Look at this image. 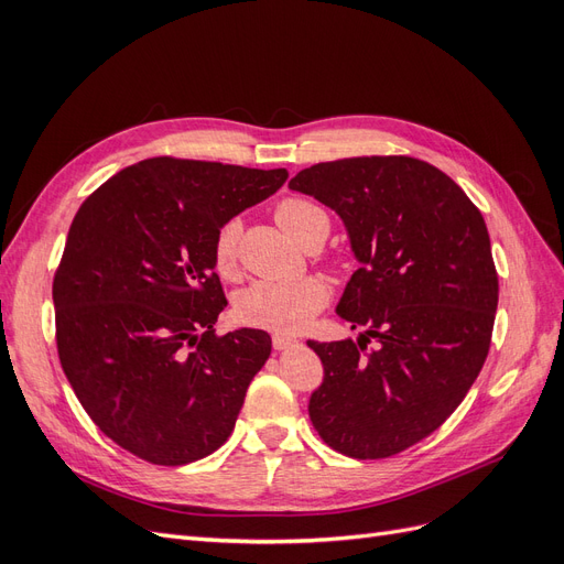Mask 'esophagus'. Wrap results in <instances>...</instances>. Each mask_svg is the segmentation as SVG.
Segmentation results:
<instances>
[{
    "label": "esophagus",
    "mask_w": 564,
    "mask_h": 564,
    "mask_svg": "<svg viewBox=\"0 0 564 564\" xmlns=\"http://www.w3.org/2000/svg\"><path fill=\"white\" fill-rule=\"evenodd\" d=\"M296 346H299V340L292 338V336H284V334H275V336H272V348H275L278 352L292 350V348H296Z\"/></svg>",
    "instance_id": "obj_1"
}]
</instances>
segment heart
I'll use <instances>...</instances> for the list:
<instances>
[{
  "mask_svg": "<svg viewBox=\"0 0 564 564\" xmlns=\"http://www.w3.org/2000/svg\"><path fill=\"white\" fill-rule=\"evenodd\" d=\"M278 224L286 235L305 247L311 232L319 220H327L317 204L286 197L275 209ZM240 240L242 220L228 218L214 235V268L220 278L235 280L240 275ZM329 284L319 278H301L294 282H253L235 296V317L247 327L275 332V334H299L329 305Z\"/></svg>",
  "mask_w": 564,
  "mask_h": 564,
  "instance_id": "b5f03b06",
  "label": "heart"
}]
</instances>
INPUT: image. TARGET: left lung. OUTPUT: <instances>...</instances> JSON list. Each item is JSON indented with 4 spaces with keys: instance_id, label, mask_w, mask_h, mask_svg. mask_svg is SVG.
I'll use <instances>...</instances> for the list:
<instances>
[{
    "instance_id": "8db88e82",
    "label": "left lung",
    "mask_w": 564,
    "mask_h": 564,
    "mask_svg": "<svg viewBox=\"0 0 564 564\" xmlns=\"http://www.w3.org/2000/svg\"><path fill=\"white\" fill-rule=\"evenodd\" d=\"M289 187L344 218L362 263L336 308L360 340H308L324 367L311 421L338 454L395 456L452 416L487 360L499 275L485 218L447 174L406 155L319 162ZM371 337L380 346L367 351Z\"/></svg>"
}]
</instances>
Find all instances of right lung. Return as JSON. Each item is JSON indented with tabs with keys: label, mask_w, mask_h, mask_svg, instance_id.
<instances>
[{
	"label": "right lung",
	"mask_w": 564,
	"mask_h": 564,
	"mask_svg": "<svg viewBox=\"0 0 564 564\" xmlns=\"http://www.w3.org/2000/svg\"><path fill=\"white\" fill-rule=\"evenodd\" d=\"M286 169L150 158L82 202L54 275L58 360L115 445L185 466L230 437L268 362L261 329L216 334L214 235L278 193Z\"/></svg>",
	"instance_id": "obj_1"
}]
</instances>
